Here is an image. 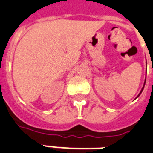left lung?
Here are the masks:
<instances>
[{
    "label": "left lung",
    "instance_id": "left-lung-1",
    "mask_svg": "<svg viewBox=\"0 0 153 153\" xmlns=\"http://www.w3.org/2000/svg\"><path fill=\"white\" fill-rule=\"evenodd\" d=\"M145 81H146V78H145ZM145 83H144V86H143V87H142V89H141V92H140V94H138V96H137V97H139V96H140V94H141V92H142V90H143V89H144V87H145ZM137 97H136V98H137Z\"/></svg>",
    "mask_w": 153,
    "mask_h": 153
}]
</instances>
